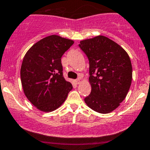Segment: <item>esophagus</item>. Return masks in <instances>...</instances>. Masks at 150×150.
I'll return each instance as SVG.
<instances>
[{"label":"esophagus","instance_id":"obj_1","mask_svg":"<svg viewBox=\"0 0 150 150\" xmlns=\"http://www.w3.org/2000/svg\"><path fill=\"white\" fill-rule=\"evenodd\" d=\"M75 83H77V84H80V80L78 78V79H76L75 80Z\"/></svg>","mask_w":150,"mask_h":150}]
</instances>
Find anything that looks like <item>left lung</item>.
<instances>
[{
	"instance_id": "8db88e82",
	"label": "left lung",
	"mask_w": 150,
	"mask_h": 150,
	"mask_svg": "<svg viewBox=\"0 0 150 150\" xmlns=\"http://www.w3.org/2000/svg\"><path fill=\"white\" fill-rule=\"evenodd\" d=\"M79 47L89 60L91 92L85 102L96 112H111L124 100L131 86L130 58L122 47L104 36L81 41Z\"/></svg>"
}]
</instances>
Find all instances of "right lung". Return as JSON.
<instances>
[{
    "label": "right lung",
    "mask_w": 150,
    "mask_h": 150,
    "mask_svg": "<svg viewBox=\"0 0 150 150\" xmlns=\"http://www.w3.org/2000/svg\"><path fill=\"white\" fill-rule=\"evenodd\" d=\"M73 43L59 36H49L34 44L23 57L21 67L23 92L40 111L49 112L59 108L72 89L63 77L61 57Z\"/></svg>",
    "instance_id": "obj_1"
}]
</instances>
